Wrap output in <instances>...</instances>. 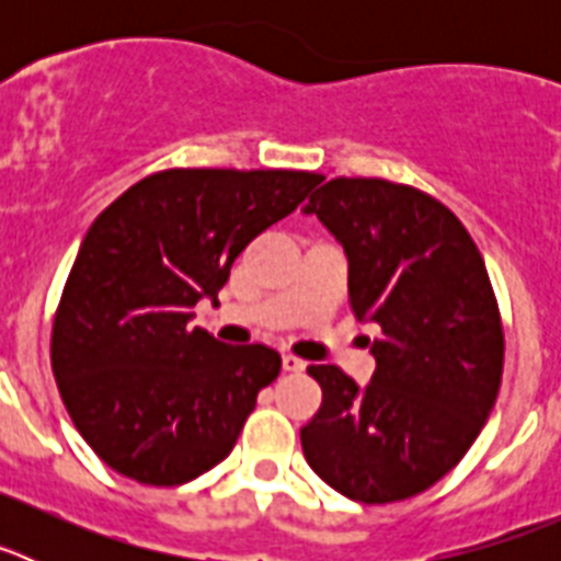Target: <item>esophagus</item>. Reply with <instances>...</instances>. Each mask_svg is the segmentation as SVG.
<instances>
[{
  "instance_id": "esophagus-1",
  "label": "esophagus",
  "mask_w": 561,
  "mask_h": 561,
  "mask_svg": "<svg viewBox=\"0 0 561 561\" xmlns=\"http://www.w3.org/2000/svg\"><path fill=\"white\" fill-rule=\"evenodd\" d=\"M306 362L297 359L295 354H284V370H291V374H297V370H304Z\"/></svg>"
}]
</instances>
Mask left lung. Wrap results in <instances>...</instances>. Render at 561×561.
<instances>
[{"label": "left lung", "mask_w": 561, "mask_h": 561, "mask_svg": "<svg viewBox=\"0 0 561 561\" xmlns=\"http://www.w3.org/2000/svg\"><path fill=\"white\" fill-rule=\"evenodd\" d=\"M348 255L354 317L381 329L359 388L311 365L323 404L300 430L309 466L365 505L427 492L460 463L503 379V323L483 255L460 219L419 187L336 176L306 205Z\"/></svg>", "instance_id": "left-lung-1"}]
</instances>
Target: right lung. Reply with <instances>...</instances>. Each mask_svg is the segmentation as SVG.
Wrapping results in <instances>:
<instances>
[{
    "instance_id": "obj_1",
    "label": "right lung",
    "mask_w": 561,
    "mask_h": 561,
    "mask_svg": "<svg viewBox=\"0 0 561 561\" xmlns=\"http://www.w3.org/2000/svg\"><path fill=\"white\" fill-rule=\"evenodd\" d=\"M320 182L309 171L168 168L92 221L49 362L69 419L114 472L180 485L232 453L280 354L191 329V309L216 300L241 250Z\"/></svg>"
}]
</instances>
